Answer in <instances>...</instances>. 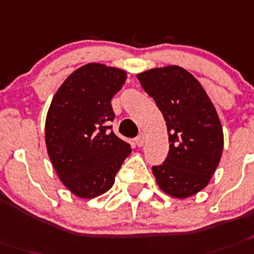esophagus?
<instances>
[{"instance_id":"obj_1","label":"esophagus","mask_w":254,"mask_h":254,"mask_svg":"<svg viewBox=\"0 0 254 254\" xmlns=\"http://www.w3.org/2000/svg\"><path fill=\"white\" fill-rule=\"evenodd\" d=\"M144 140H146V137L144 134H139L137 138H135V143H137L138 147H142L144 144Z\"/></svg>"}]
</instances>
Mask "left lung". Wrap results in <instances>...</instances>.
Returning <instances> with one entry per match:
<instances>
[{
    "label": "left lung",
    "mask_w": 254,
    "mask_h": 254,
    "mask_svg": "<svg viewBox=\"0 0 254 254\" xmlns=\"http://www.w3.org/2000/svg\"><path fill=\"white\" fill-rule=\"evenodd\" d=\"M167 121L169 152L152 167L157 186L177 199L192 196L209 183L223 150L222 125L201 84L178 65L137 74Z\"/></svg>",
    "instance_id": "obj_1"
}]
</instances>
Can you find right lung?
<instances>
[{
    "instance_id": "1",
    "label": "right lung",
    "mask_w": 254,
    "mask_h": 254,
    "mask_svg": "<svg viewBox=\"0 0 254 254\" xmlns=\"http://www.w3.org/2000/svg\"><path fill=\"white\" fill-rule=\"evenodd\" d=\"M125 80L120 68L89 63L69 74L51 101L45 123L49 157L59 180L78 197L107 192L131 152L110 125L111 99Z\"/></svg>"
}]
</instances>
